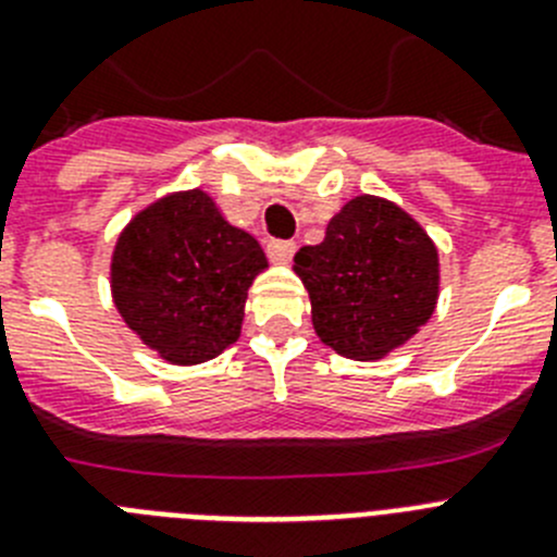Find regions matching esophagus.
I'll return each instance as SVG.
<instances>
[{
	"mask_svg": "<svg viewBox=\"0 0 557 557\" xmlns=\"http://www.w3.org/2000/svg\"><path fill=\"white\" fill-rule=\"evenodd\" d=\"M293 253H295V243H289V239H270L268 243L270 262L287 264L289 259H293Z\"/></svg>",
	"mask_w": 557,
	"mask_h": 557,
	"instance_id": "esophagus-1",
	"label": "esophagus"
}]
</instances>
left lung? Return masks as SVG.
Here are the masks:
<instances>
[{
    "label": "left lung",
    "instance_id": "8db88e82",
    "mask_svg": "<svg viewBox=\"0 0 557 557\" xmlns=\"http://www.w3.org/2000/svg\"><path fill=\"white\" fill-rule=\"evenodd\" d=\"M312 326L339 357L376 362L432 318L441 293L437 248L401 206L357 195L329 220L321 245L295 253Z\"/></svg>",
    "mask_w": 557,
    "mask_h": 557
}]
</instances>
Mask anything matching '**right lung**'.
<instances>
[{"label":"right lung","mask_w":557,"mask_h":557,"mask_svg":"<svg viewBox=\"0 0 557 557\" xmlns=\"http://www.w3.org/2000/svg\"><path fill=\"white\" fill-rule=\"evenodd\" d=\"M264 268L256 236L231 225L203 189L172 191L122 228L111 295L150 351L200 366L239 339L248 289Z\"/></svg>","instance_id":"1"}]
</instances>
